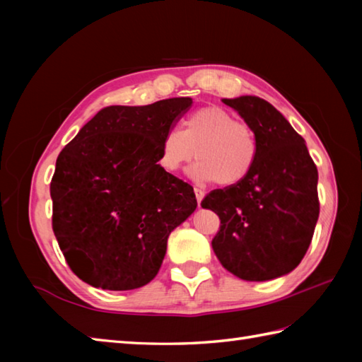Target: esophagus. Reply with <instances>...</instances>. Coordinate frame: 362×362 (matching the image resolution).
<instances>
[{
    "instance_id": "esophagus-1",
    "label": "esophagus",
    "mask_w": 362,
    "mask_h": 362,
    "mask_svg": "<svg viewBox=\"0 0 362 362\" xmlns=\"http://www.w3.org/2000/svg\"><path fill=\"white\" fill-rule=\"evenodd\" d=\"M194 196H196V201H198V204L201 206V201L204 198V189L194 187Z\"/></svg>"
}]
</instances>
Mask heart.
<instances>
[{
  "label": "heart",
  "mask_w": 362,
  "mask_h": 362,
  "mask_svg": "<svg viewBox=\"0 0 362 362\" xmlns=\"http://www.w3.org/2000/svg\"><path fill=\"white\" fill-rule=\"evenodd\" d=\"M194 155L199 163L189 170L193 179L233 187L252 173L259 156V140L247 121L235 118L223 107L207 105L188 115L180 131L164 134L158 164L166 173L175 174Z\"/></svg>",
  "instance_id": "obj_1"
}]
</instances>
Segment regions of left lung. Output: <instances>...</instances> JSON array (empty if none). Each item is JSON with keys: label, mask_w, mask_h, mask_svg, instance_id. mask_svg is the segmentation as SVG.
<instances>
[{"label": "left lung", "mask_w": 362, "mask_h": 362, "mask_svg": "<svg viewBox=\"0 0 362 362\" xmlns=\"http://www.w3.org/2000/svg\"><path fill=\"white\" fill-rule=\"evenodd\" d=\"M254 127L259 156L246 179L201 201L220 218L212 249L223 268L268 281L296 268L320 217L317 169L302 136L272 103L255 95L223 99Z\"/></svg>", "instance_id": "8db88e82"}]
</instances>
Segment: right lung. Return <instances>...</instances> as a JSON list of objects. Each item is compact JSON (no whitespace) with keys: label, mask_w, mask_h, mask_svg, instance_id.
<instances>
[{"label":"right lung","mask_w":362,"mask_h":362,"mask_svg":"<svg viewBox=\"0 0 362 362\" xmlns=\"http://www.w3.org/2000/svg\"><path fill=\"white\" fill-rule=\"evenodd\" d=\"M192 103L174 97L105 107L60 151L51 180L52 230L84 283L131 291L158 274L170 231L198 206L193 187L158 164L164 134Z\"/></svg>","instance_id":"obj_1"}]
</instances>
